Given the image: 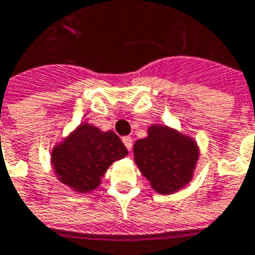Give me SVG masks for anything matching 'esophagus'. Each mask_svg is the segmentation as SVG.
Segmentation results:
<instances>
[{
  "label": "esophagus",
  "instance_id": "esophagus-1",
  "mask_svg": "<svg viewBox=\"0 0 255 255\" xmlns=\"http://www.w3.org/2000/svg\"><path fill=\"white\" fill-rule=\"evenodd\" d=\"M123 143H124V145L127 147L128 151H131V148H132V137L131 136H124Z\"/></svg>",
  "mask_w": 255,
  "mask_h": 255
}]
</instances>
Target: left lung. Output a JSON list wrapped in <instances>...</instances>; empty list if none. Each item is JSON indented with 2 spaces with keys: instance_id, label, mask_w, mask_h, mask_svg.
<instances>
[{
  "instance_id": "obj_1",
  "label": "left lung",
  "mask_w": 255,
  "mask_h": 255,
  "mask_svg": "<svg viewBox=\"0 0 255 255\" xmlns=\"http://www.w3.org/2000/svg\"><path fill=\"white\" fill-rule=\"evenodd\" d=\"M136 166L159 194H174L190 183L199 159L197 141L174 128L153 124L133 144Z\"/></svg>"
}]
</instances>
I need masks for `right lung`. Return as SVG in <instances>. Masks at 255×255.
I'll use <instances>...</instances> for the list:
<instances>
[{
	"instance_id": "1",
	"label": "right lung",
	"mask_w": 255,
	"mask_h": 255,
	"mask_svg": "<svg viewBox=\"0 0 255 255\" xmlns=\"http://www.w3.org/2000/svg\"><path fill=\"white\" fill-rule=\"evenodd\" d=\"M127 155L128 149L115 132L83 123L54 145L50 162L61 183L85 194L99 187L108 167Z\"/></svg>"
}]
</instances>
